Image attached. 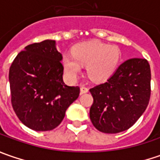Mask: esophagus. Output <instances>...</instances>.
I'll use <instances>...</instances> for the list:
<instances>
[{"label":"esophagus","mask_w":160,"mask_h":160,"mask_svg":"<svg viewBox=\"0 0 160 160\" xmlns=\"http://www.w3.org/2000/svg\"><path fill=\"white\" fill-rule=\"evenodd\" d=\"M88 87H86V86H84V85H81V87H80V92L83 94V93H86V92H88Z\"/></svg>","instance_id":"esophagus-1"}]
</instances>
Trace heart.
I'll use <instances>...</instances> for the list:
<instances>
[{
    "label": "heart",
    "instance_id": "b5f03b06",
    "mask_svg": "<svg viewBox=\"0 0 160 160\" xmlns=\"http://www.w3.org/2000/svg\"><path fill=\"white\" fill-rule=\"evenodd\" d=\"M119 58L118 47L96 42H86L77 45L73 51V55L63 56V67L67 76L74 80L81 72V65L87 66L90 78L102 82L107 80L115 72Z\"/></svg>",
    "mask_w": 160,
    "mask_h": 160
}]
</instances>
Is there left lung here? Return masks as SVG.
Wrapping results in <instances>:
<instances>
[{
	"label": "left lung",
	"mask_w": 160,
	"mask_h": 160,
	"mask_svg": "<svg viewBox=\"0 0 160 160\" xmlns=\"http://www.w3.org/2000/svg\"><path fill=\"white\" fill-rule=\"evenodd\" d=\"M151 79L147 59L129 58L105 83L91 88L90 118L96 129L117 133L133 126L150 102Z\"/></svg>",
	"instance_id": "1"
}]
</instances>
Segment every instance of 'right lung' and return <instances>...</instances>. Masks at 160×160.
Instances as JSON below:
<instances>
[{"mask_svg":"<svg viewBox=\"0 0 160 160\" xmlns=\"http://www.w3.org/2000/svg\"><path fill=\"white\" fill-rule=\"evenodd\" d=\"M61 59L55 41L45 40L26 46L9 68L13 109L22 123L34 131L56 128L79 96V86L63 82Z\"/></svg>","mask_w":160,"mask_h":160,"instance_id":"right-lung-1","label":"right lung"}]
</instances>
